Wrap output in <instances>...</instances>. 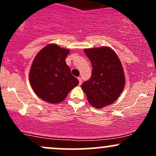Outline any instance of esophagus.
I'll use <instances>...</instances> for the list:
<instances>
[{
	"label": "esophagus",
	"mask_w": 156,
	"mask_h": 156,
	"mask_svg": "<svg viewBox=\"0 0 156 156\" xmlns=\"http://www.w3.org/2000/svg\"><path fill=\"white\" fill-rule=\"evenodd\" d=\"M78 80H79V85H80V84L82 83V78H80V77H78Z\"/></svg>",
	"instance_id": "1"
}]
</instances>
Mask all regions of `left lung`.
<instances>
[{"label": "left lung", "instance_id": "1", "mask_svg": "<svg viewBox=\"0 0 156 156\" xmlns=\"http://www.w3.org/2000/svg\"><path fill=\"white\" fill-rule=\"evenodd\" d=\"M92 66L91 78L81 88L91 105L101 108L114 103L122 92L125 75L119 57L108 47L85 49Z\"/></svg>", "mask_w": 156, "mask_h": 156}]
</instances>
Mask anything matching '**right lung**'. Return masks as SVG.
<instances>
[{
  "label": "right lung",
  "instance_id": "1",
  "mask_svg": "<svg viewBox=\"0 0 156 156\" xmlns=\"http://www.w3.org/2000/svg\"><path fill=\"white\" fill-rule=\"evenodd\" d=\"M69 50L51 44L36 55L29 73L30 83L37 95L51 103L63 101L79 81L71 73L65 58Z\"/></svg>",
  "mask_w": 156,
  "mask_h": 156
}]
</instances>
